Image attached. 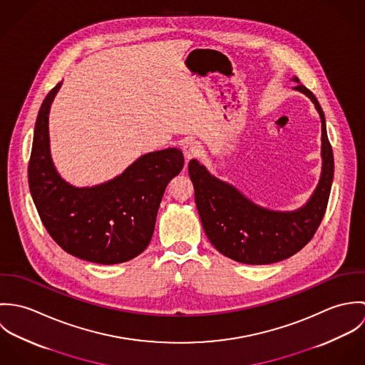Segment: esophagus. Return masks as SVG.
<instances>
[{
	"mask_svg": "<svg viewBox=\"0 0 365 365\" xmlns=\"http://www.w3.org/2000/svg\"><path fill=\"white\" fill-rule=\"evenodd\" d=\"M182 150H184V156H185V158H187V160H191V158H194V157L200 153V146H198L197 142L190 140V142H185V143H184Z\"/></svg>",
	"mask_w": 365,
	"mask_h": 365,
	"instance_id": "obj_1",
	"label": "esophagus"
}]
</instances>
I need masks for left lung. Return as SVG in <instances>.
Instances as JSON below:
<instances>
[{
	"mask_svg": "<svg viewBox=\"0 0 365 365\" xmlns=\"http://www.w3.org/2000/svg\"><path fill=\"white\" fill-rule=\"evenodd\" d=\"M295 81L298 78L295 77ZM322 119V175L309 202L295 212H272L256 207L237 190L210 175L197 160L188 163L195 204L209 242L223 256L243 264H271L302 250L316 233L327 208L334 160L326 133L324 115L312 91L298 84Z\"/></svg>",
	"mask_w": 365,
	"mask_h": 365,
	"instance_id": "left-lung-1",
	"label": "left lung"
}]
</instances>
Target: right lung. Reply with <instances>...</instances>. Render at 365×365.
Instances as JSON below:
<instances>
[{
    "mask_svg": "<svg viewBox=\"0 0 365 365\" xmlns=\"http://www.w3.org/2000/svg\"><path fill=\"white\" fill-rule=\"evenodd\" d=\"M60 83L38 113L28 165L29 190L43 226L68 255L97 264H119L150 243L167 184L184 167L177 149L138 158L119 177L76 188L57 174L49 152V109Z\"/></svg>",
    "mask_w": 365,
    "mask_h": 365,
    "instance_id": "right-lung-1",
    "label": "right lung"
}]
</instances>
